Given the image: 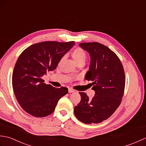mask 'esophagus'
<instances>
[{
    "instance_id": "esophagus-1",
    "label": "esophagus",
    "mask_w": 146,
    "mask_h": 146,
    "mask_svg": "<svg viewBox=\"0 0 146 146\" xmlns=\"http://www.w3.org/2000/svg\"><path fill=\"white\" fill-rule=\"evenodd\" d=\"M75 92V90H73L72 88H69V89H68V92H69V93H73V92Z\"/></svg>"
}]
</instances>
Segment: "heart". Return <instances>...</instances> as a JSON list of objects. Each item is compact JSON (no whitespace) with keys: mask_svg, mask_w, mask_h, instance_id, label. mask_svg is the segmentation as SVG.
Here are the masks:
<instances>
[{"mask_svg":"<svg viewBox=\"0 0 146 146\" xmlns=\"http://www.w3.org/2000/svg\"><path fill=\"white\" fill-rule=\"evenodd\" d=\"M72 56L77 64H78L80 62L85 61L86 58V54L83 49L78 48L73 51Z\"/></svg>","mask_w":146,"mask_h":146,"instance_id":"heart-1","label":"heart"}]
</instances>
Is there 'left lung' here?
Returning a JSON list of instances; mask_svg holds the SVG:
<instances>
[{
	"instance_id": "8db88e82",
	"label": "left lung",
	"mask_w": 146,
	"mask_h": 146,
	"mask_svg": "<svg viewBox=\"0 0 146 146\" xmlns=\"http://www.w3.org/2000/svg\"><path fill=\"white\" fill-rule=\"evenodd\" d=\"M79 46L90 55V64L85 78L92 81L95 94L91 100L79 92L81 101L74 113L81 122L91 124L107 120L120 105L124 92L125 77L122 63L116 54L97 42H82Z\"/></svg>"
}]
</instances>
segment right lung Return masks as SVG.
<instances>
[{
  "mask_svg": "<svg viewBox=\"0 0 146 146\" xmlns=\"http://www.w3.org/2000/svg\"><path fill=\"white\" fill-rule=\"evenodd\" d=\"M74 41H45L27 48L19 56L12 73V87L22 108L36 117L53 112L58 100L68 94V88L46 85L42 76L56 68Z\"/></svg>",
  "mask_w": 146,
  "mask_h": 146,
  "instance_id": "right-lung-1",
  "label": "right lung"
}]
</instances>
